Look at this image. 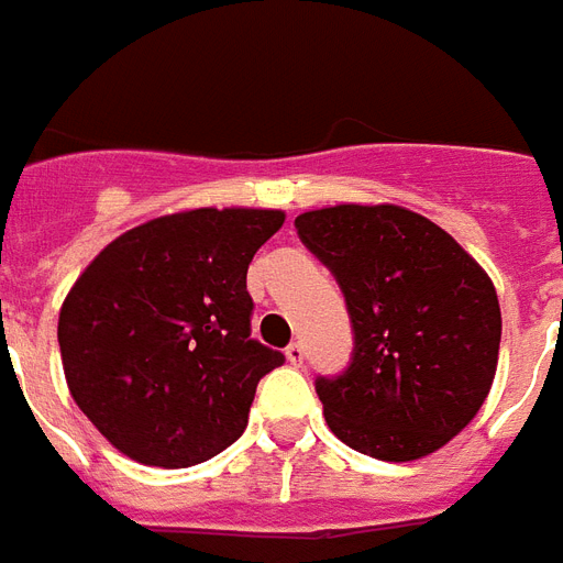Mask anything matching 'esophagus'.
Masks as SVG:
<instances>
[{
  "mask_svg": "<svg viewBox=\"0 0 563 563\" xmlns=\"http://www.w3.org/2000/svg\"><path fill=\"white\" fill-rule=\"evenodd\" d=\"M286 360H289L295 368H300V365H303V360H307V353H303V344L291 342L289 347H286Z\"/></svg>",
  "mask_w": 563,
  "mask_h": 563,
  "instance_id": "1",
  "label": "esophagus"
}]
</instances>
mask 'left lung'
<instances>
[{
  "label": "left lung",
  "instance_id": "obj_1",
  "mask_svg": "<svg viewBox=\"0 0 563 563\" xmlns=\"http://www.w3.org/2000/svg\"><path fill=\"white\" fill-rule=\"evenodd\" d=\"M300 242L333 272L353 324L351 365L318 376L327 427L383 462L459 435L497 374V289L435 221L394 203L300 212Z\"/></svg>",
  "mask_w": 563,
  "mask_h": 563
}]
</instances>
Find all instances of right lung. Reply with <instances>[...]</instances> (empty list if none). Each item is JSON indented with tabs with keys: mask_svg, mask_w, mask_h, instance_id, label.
I'll return each mask as SVG.
<instances>
[{
	"mask_svg": "<svg viewBox=\"0 0 563 563\" xmlns=\"http://www.w3.org/2000/svg\"><path fill=\"white\" fill-rule=\"evenodd\" d=\"M283 210L201 207L113 239L66 295L57 344L78 409L119 453L189 467L247 427L286 356L251 339L247 265Z\"/></svg>",
	"mask_w": 563,
	"mask_h": 563,
	"instance_id": "right-lung-1",
	"label": "right lung"
}]
</instances>
